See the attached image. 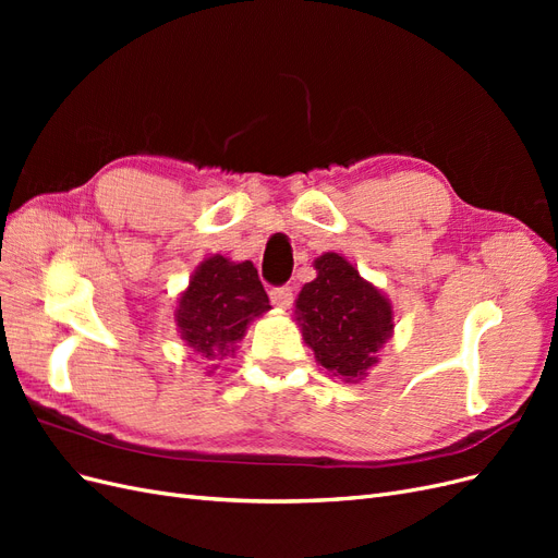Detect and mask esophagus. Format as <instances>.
<instances>
[{"label": "esophagus", "instance_id": "1", "mask_svg": "<svg viewBox=\"0 0 558 558\" xmlns=\"http://www.w3.org/2000/svg\"><path fill=\"white\" fill-rule=\"evenodd\" d=\"M269 300L277 310H289L293 305V289L291 286H281V289H272L269 291Z\"/></svg>", "mask_w": 558, "mask_h": 558}]
</instances>
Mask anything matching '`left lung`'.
<instances>
[{
	"mask_svg": "<svg viewBox=\"0 0 558 558\" xmlns=\"http://www.w3.org/2000/svg\"><path fill=\"white\" fill-rule=\"evenodd\" d=\"M314 269L316 279L295 300V320L316 363L332 377L359 384L393 335L391 300L342 253H324Z\"/></svg>",
	"mask_w": 558,
	"mask_h": 558,
	"instance_id": "8db88e82",
	"label": "left lung"
}]
</instances>
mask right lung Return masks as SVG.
<instances>
[{"instance_id":"add662e5","label":"right lung","mask_w":558,"mask_h":558,"mask_svg":"<svg viewBox=\"0 0 558 558\" xmlns=\"http://www.w3.org/2000/svg\"><path fill=\"white\" fill-rule=\"evenodd\" d=\"M269 298L251 260L234 263L221 253L202 260L177 298L174 320L181 340L207 361L234 356L253 318L269 312ZM211 365L209 373H214Z\"/></svg>"}]
</instances>
